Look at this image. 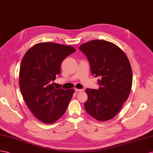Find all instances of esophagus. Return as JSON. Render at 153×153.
<instances>
[{
    "label": "esophagus",
    "mask_w": 153,
    "mask_h": 153,
    "mask_svg": "<svg viewBox=\"0 0 153 153\" xmlns=\"http://www.w3.org/2000/svg\"><path fill=\"white\" fill-rule=\"evenodd\" d=\"M75 91L76 92H83V89H77V88H75Z\"/></svg>",
    "instance_id": "obj_1"
}]
</instances>
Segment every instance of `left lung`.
I'll use <instances>...</instances> for the list:
<instances>
[{
  "label": "left lung",
  "mask_w": 153,
  "mask_h": 153,
  "mask_svg": "<svg viewBox=\"0 0 153 153\" xmlns=\"http://www.w3.org/2000/svg\"><path fill=\"white\" fill-rule=\"evenodd\" d=\"M79 49L87 56L92 75L100 77L98 89L85 90L88 95L85 110L98 121L111 120L120 111L131 92L130 62L122 50L107 41H91Z\"/></svg>",
  "instance_id": "8db88e82"
}]
</instances>
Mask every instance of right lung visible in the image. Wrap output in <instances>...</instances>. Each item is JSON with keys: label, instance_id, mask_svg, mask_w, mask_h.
<instances>
[{"label": "right lung", "instance_id": "add662e5", "mask_svg": "<svg viewBox=\"0 0 153 153\" xmlns=\"http://www.w3.org/2000/svg\"><path fill=\"white\" fill-rule=\"evenodd\" d=\"M71 46L41 42L27 51L21 61L19 87L30 110L45 123H52L63 115L74 93V89L54 87L61 74V65L76 52Z\"/></svg>", "mask_w": 153, "mask_h": 153}]
</instances>
